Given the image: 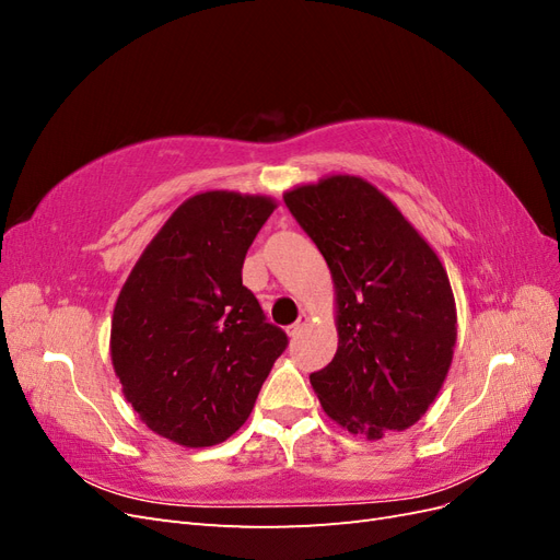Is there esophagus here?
Masks as SVG:
<instances>
[{"label":"esophagus","mask_w":560,"mask_h":560,"mask_svg":"<svg viewBox=\"0 0 560 560\" xmlns=\"http://www.w3.org/2000/svg\"><path fill=\"white\" fill-rule=\"evenodd\" d=\"M306 322H308V317H306V315H299V319H296L294 325H292L290 329H287V331H290V336H292V338H296L303 329H306Z\"/></svg>","instance_id":"esophagus-1"}]
</instances>
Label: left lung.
I'll return each instance as SVG.
<instances>
[{
  "mask_svg": "<svg viewBox=\"0 0 560 560\" xmlns=\"http://www.w3.org/2000/svg\"><path fill=\"white\" fill-rule=\"evenodd\" d=\"M336 284L338 350L311 374L319 404L352 434L411 428L442 389L455 301L434 249L376 186L334 175L284 194Z\"/></svg>",
  "mask_w": 560,
  "mask_h": 560,
  "instance_id": "left-lung-1",
  "label": "left lung"
}]
</instances>
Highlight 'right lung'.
Wrapping results in <instances>:
<instances>
[{
    "label": "right lung",
    "mask_w": 560,
    "mask_h": 560,
    "mask_svg": "<svg viewBox=\"0 0 560 560\" xmlns=\"http://www.w3.org/2000/svg\"><path fill=\"white\" fill-rule=\"evenodd\" d=\"M276 202L198 194L135 264L112 317V364L149 430L189 448L238 430L290 338L243 284L245 254Z\"/></svg>",
    "instance_id": "add662e5"
}]
</instances>
